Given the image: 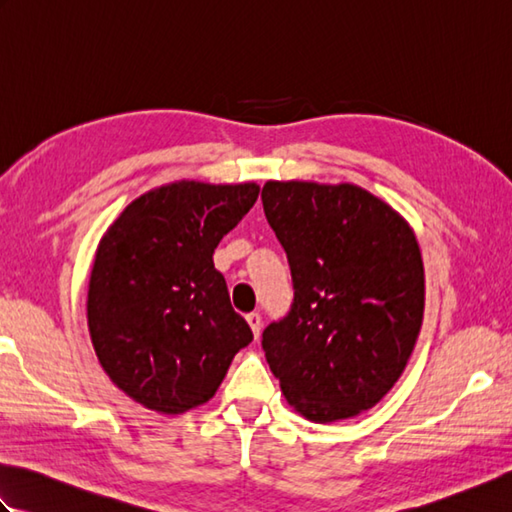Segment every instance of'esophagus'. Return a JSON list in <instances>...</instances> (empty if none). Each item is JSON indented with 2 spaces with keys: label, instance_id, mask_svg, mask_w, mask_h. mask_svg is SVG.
<instances>
[{
  "label": "esophagus",
  "instance_id": "1",
  "mask_svg": "<svg viewBox=\"0 0 512 512\" xmlns=\"http://www.w3.org/2000/svg\"><path fill=\"white\" fill-rule=\"evenodd\" d=\"M246 321L250 325V330H253V334L259 336V332H262V314L250 312V314H246Z\"/></svg>",
  "mask_w": 512,
  "mask_h": 512
}]
</instances>
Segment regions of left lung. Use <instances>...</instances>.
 <instances>
[{
	"label": "left lung",
	"instance_id": "left-lung-1",
	"mask_svg": "<svg viewBox=\"0 0 512 512\" xmlns=\"http://www.w3.org/2000/svg\"><path fill=\"white\" fill-rule=\"evenodd\" d=\"M262 202L295 288L290 312L262 334L266 361L303 418H354L396 385L416 345V235L389 204L347 182L270 180Z\"/></svg>",
	"mask_w": 512,
	"mask_h": 512
}]
</instances>
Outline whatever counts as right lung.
Here are the masks:
<instances>
[{"instance_id": "obj_1", "label": "right lung", "mask_w": 512, "mask_h": 512, "mask_svg": "<svg viewBox=\"0 0 512 512\" xmlns=\"http://www.w3.org/2000/svg\"><path fill=\"white\" fill-rule=\"evenodd\" d=\"M259 184L180 180L140 195L107 228L88 288V328L105 374L158 413L215 396L253 341L213 253L253 209Z\"/></svg>"}]
</instances>
